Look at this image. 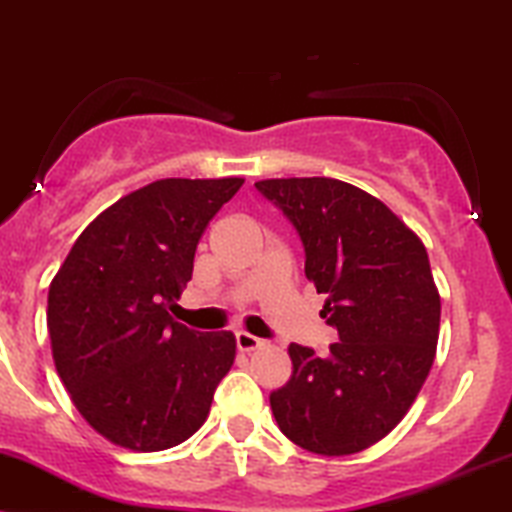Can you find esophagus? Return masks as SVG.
<instances>
[{
	"label": "esophagus",
	"mask_w": 512,
	"mask_h": 512,
	"mask_svg": "<svg viewBox=\"0 0 512 512\" xmlns=\"http://www.w3.org/2000/svg\"><path fill=\"white\" fill-rule=\"evenodd\" d=\"M263 345H266V340L256 338V335L246 333V330H239V333H237V347L242 352H254V350H258V347H263Z\"/></svg>",
	"instance_id": "esophagus-1"
}]
</instances>
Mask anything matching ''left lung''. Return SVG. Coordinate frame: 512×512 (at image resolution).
I'll return each mask as SVG.
<instances>
[{
	"label": "left lung",
	"instance_id": "1",
	"mask_svg": "<svg viewBox=\"0 0 512 512\" xmlns=\"http://www.w3.org/2000/svg\"><path fill=\"white\" fill-rule=\"evenodd\" d=\"M290 218L304 273L338 328L326 357L292 342V378L270 393L280 431L328 458L386 438L417 400L436 359L441 294L422 239L376 196L330 177L256 182Z\"/></svg>",
	"mask_w": 512,
	"mask_h": 512
}]
</instances>
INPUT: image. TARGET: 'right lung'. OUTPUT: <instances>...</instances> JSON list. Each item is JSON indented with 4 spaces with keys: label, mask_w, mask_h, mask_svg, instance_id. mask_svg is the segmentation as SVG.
I'll use <instances>...</instances> for the list:
<instances>
[{
    "label": "right lung",
    "mask_w": 512,
    "mask_h": 512,
    "mask_svg": "<svg viewBox=\"0 0 512 512\" xmlns=\"http://www.w3.org/2000/svg\"><path fill=\"white\" fill-rule=\"evenodd\" d=\"M242 177L158 179L105 208L71 246L47 294L57 374L81 417L134 453L194 436L232 369L230 330L196 333L170 316L198 239Z\"/></svg>",
    "instance_id": "right-lung-1"
}]
</instances>
